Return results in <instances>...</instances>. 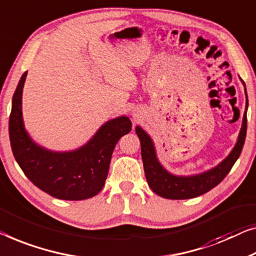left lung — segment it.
<instances>
[{
    "label": "left lung",
    "instance_id": "obj_1",
    "mask_svg": "<svg viewBox=\"0 0 256 256\" xmlns=\"http://www.w3.org/2000/svg\"><path fill=\"white\" fill-rule=\"evenodd\" d=\"M242 82L245 86V82L242 80ZM245 94L246 108L242 117V125L234 150L220 164L204 171V172L192 174V176H177V174L169 172L160 163L158 155H156L154 142H152L150 136H148V133L144 131L140 126H136V132L139 136L141 144V158H142L144 174H146L147 182L152 190V192L160 196L171 200L192 199V198H196L207 193L208 190L215 188L226 178L240 156L244 144H245L247 131V108H248L246 86Z\"/></svg>",
    "mask_w": 256,
    "mask_h": 256
}]
</instances>
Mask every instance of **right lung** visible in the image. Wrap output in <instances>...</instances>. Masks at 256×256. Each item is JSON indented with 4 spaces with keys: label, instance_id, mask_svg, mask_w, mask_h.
<instances>
[{
    "label": "right lung",
    "instance_id": "add662e5",
    "mask_svg": "<svg viewBox=\"0 0 256 256\" xmlns=\"http://www.w3.org/2000/svg\"><path fill=\"white\" fill-rule=\"evenodd\" d=\"M28 72L19 80L9 118L11 150L22 172L36 188L60 200L78 201L104 188L116 144L132 123L126 116L110 120L78 150L54 152L34 142L25 130L22 112V88Z\"/></svg>",
    "mask_w": 256,
    "mask_h": 256
}]
</instances>
